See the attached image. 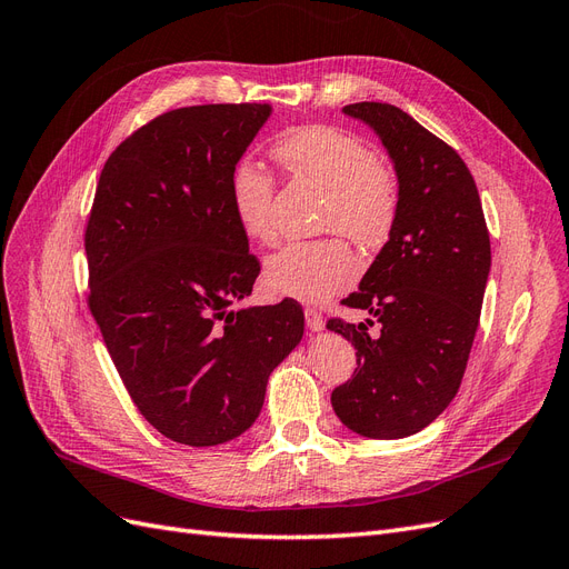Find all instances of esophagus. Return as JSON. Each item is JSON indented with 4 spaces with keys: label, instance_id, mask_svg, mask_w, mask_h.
Instances as JSON below:
<instances>
[{
    "label": "esophagus",
    "instance_id": "1",
    "mask_svg": "<svg viewBox=\"0 0 569 569\" xmlns=\"http://www.w3.org/2000/svg\"><path fill=\"white\" fill-rule=\"evenodd\" d=\"M303 316H306V327H308V330H311V332L325 330V320H322L320 311H316V308H306Z\"/></svg>",
    "mask_w": 569,
    "mask_h": 569
}]
</instances>
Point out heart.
<instances>
[{
  "label": "heart",
  "instance_id": "1",
  "mask_svg": "<svg viewBox=\"0 0 569 569\" xmlns=\"http://www.w3.org/2000/svg\"><path fill=\"white\" fill-rule=\"evenodd\" d=\"M272 157L284 173L325 192L318 230L337 232L316 242H295L274 251L263 278L280 297L320 303L353 284L360 266L343 237L360 249H382L399 218L401 189L396 170L370 151L358 134L337 126H303L282 134ZM274 182L256 161L242 159L230 176V203L249 242L270 244Z\"/></svg>",
  "mask_w": 569,
  "mask_h": 569
}]
</instances>
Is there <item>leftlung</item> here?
I'll use <instances>...</instances> for the list:
<instances>
[{
	"label": "left lung",
	"instance_id": "obj_1",
	"mask_svg": "<svg viewBox=\"0 0 569 569\" xmlns=\"http://www.w3.org/2000/svg\"><path fill=\"white\" fill-rule=\"evenodd\" d=\"M389 151L401 203L389 242L347 306L380 322L332 318L356 349L351 380L332 391L337 418L368 439H403L437 420L458 393L491 268V242L472 173L453 147L406 111L358 101Z\"/></svg>",
	"mask_w": 569,
	"mask_h": 569
}]
</instances>
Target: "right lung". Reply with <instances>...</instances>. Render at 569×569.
<instances>
[{
    "mask_svg": "<svg viewBox=\"0 0 569 569\" xmlns=\"http://www.w3.org/2000/svg\"><path fill=\"white\" fill-rule=\"evenodd\" d=\"M268 104L161 113L120 142L94 192L88 306L144 420L184 446L256 422L266 385L303 337L295 301L230 311L261 272L230 203V176Z\"/></svg>",
    "mask_w": 569,
    "mask_h": 569,
    "instance_id": "1",
    "label": "right lung"
}]
</instances>
